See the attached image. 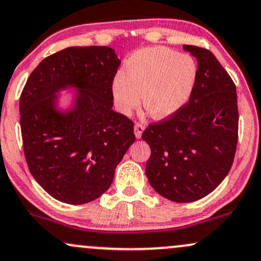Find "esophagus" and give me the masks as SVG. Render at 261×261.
<instances>
[{"label":"esophagus","mask_w":261,"mask_h":261,"mask_svg":"<svg viewBox=\"0 0 261 261\" xmlns=\"http://www.w3.org/2000/svg\"><path fill=\"white\" fill-rule=\"evenodd\" d=\"M143 132H144V125L142 123H136V125H134V134H136V138L140 139V138H142Z\"/></svg>","instance_id":"obj_1"}]
</instances>
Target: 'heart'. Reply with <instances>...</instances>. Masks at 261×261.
<instances>
[{
    "mask_svg": "<svg viewBox=\"0 0 261 261\" xmlns=\"http://www.w3.org/2000/svg\"><path fill=\"white\" fill-rule=\"evenodd\" d=\"M198 67L189 55L166 47L137 51L128 60L125 74L119 72L112 82V95L122 113L140 105L151 118L165 119L179 112L191 99Z\"/></svg>",
    "mask_w": 261,
    "mask_h": 261,
    "instance_id": "heart-1",
    "label": "heart"
}]
</instances>
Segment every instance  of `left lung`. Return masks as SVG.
Segmentation results:
<instances>
[{"mask_svg": "<svg viewBox=\"0 0 261 261\" xmlns=\"http://www.w3.org/2000/svg\"><path fill=\"white\" fill-rule=\"evenodd\" d=\"M197 58L188 103L143 133L151 155L145 173L159 194L192 203L215 191L231 170L238 140V106L231 76L206 48L183 45Z\"/></svg>", "mask_w": 261, "mask_h": 261, "instance_id": "8db88e82", "label": "left lung"}]
</instances>
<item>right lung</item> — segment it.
<instances>
[{
	"instance_id": "add662e5",
	"label": "right lung",
	"mask_w": 261,
	"mask_h": 261,
	"mask_svg": "<svg viewBox=\"0 0 261 261\" xmlns=\"http://www.w3.org/2000/svg\"><path fill=\"white\" fill-rule=\"evenodd\" d=\"M119 64L107 46L67 47L39 63L20 95L28 167L44 191L62 203L87 204L102 195L136 140L133 122L112 110ZM63 90L72 97L69 108L59 103Z\"/></svg>"
}]
</instances>
